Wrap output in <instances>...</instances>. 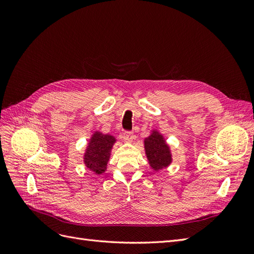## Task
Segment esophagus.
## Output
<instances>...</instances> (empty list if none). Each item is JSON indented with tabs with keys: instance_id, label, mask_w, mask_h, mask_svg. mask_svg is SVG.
Instances as JSON below:
<instances>
[{
	"instance_id": "obj_1",
	"label": "esophagus",
	"mask_w": 254,
	"mask_h": 254,
	"mask_svg": "<svg viewBox=\"0 0 254 254\" xmlns=\"http://www.w3.org/2000/svg\"><path fill=\"white\" fill-rule=\"evenodd\" d=\"M133 132L132 131H125L124 132V140L126 142H131L133 140Z\"/></svg>"
}]
</instances>
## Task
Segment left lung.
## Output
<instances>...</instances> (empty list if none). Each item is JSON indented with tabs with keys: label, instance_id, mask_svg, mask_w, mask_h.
I'll return each instance as SVG.
<instances>
[{
	"label": "left lung",
	"instance_id": "1",
	"mask_svg": "<svg viewBox=\"0 0 254 254\" xmlns=\"http://www.w3.org/2000/svg\"><path fill=\"white\" fill-rule=\"evenodd\" d=\"M145 152L149 164L153 171H159L166 167L172 162V153L170 146L165 143L164 137L158 131H152L144 141Z\"/></svg>",
	"mask_w": 254,
	"mask_h": 254
}]
</instances>
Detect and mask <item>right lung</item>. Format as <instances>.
Returning a JSON list of instances; mask_svg holds the SVG:
<instances>
[{
  "label": "right lung",
  "instance_id": "right-lung-1",
  "mask_svg": "<svg viewBox=\"0 0 254 254\" xmlns=\"http://www.w3.org/2000/svg\"><path fill=\"white\" fill-rule=\"evenodd\" d=\"M114 143V136L103 134L99 131L94 132L90 139L83 157V162L90 171L94 172L96 175L105 173Z\"/></svg>",
  "mask_w": 254,
  "mask_h": 254
}]
</instances>
